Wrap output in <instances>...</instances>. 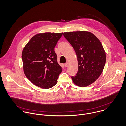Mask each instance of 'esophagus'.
<instances>
[{"label":"esophagus","instance_id":"esophagus-1","mask_svg":"<svg viewBox=\"0 0 126 126\" xmlns=\"http://www.w3.org/2000/svg\"><path fill=\"white\" fill-rule=\"evenodd\" d=\"M67 65H68V63H64V66L65 67H67Z\"/></svg>","mask_w":126,"mask_h":126}]
</instances>
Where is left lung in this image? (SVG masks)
<instances>
[{
    "label": "left lung",
    "instance_id": "left-lung-1",
    "mask_svg": "<svg viewBox=\"0 0 126 126\" xmlns=\"http://www.w3.org/2000/svg\"><path fill=\"white\" fill-rule=\"evenodd\" d=\"M74 48L78 61V71L71 79L80 87L93 83L102 73L106 63V54L101 43L90 32L81 31L63 33Z\"/></svg>",
    "mask_w": 126,
    "mask_h": 126
}]
</instances>
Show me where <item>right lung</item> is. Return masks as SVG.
Wrapping results in <instances>:
<instances>
[{
  "label": "right lung",
  "instance_id": "right-lung-1",
  "mask_svg": "<svg viewBox=\"0 0 126 126\" xmlns=\"http://www.w3.org/2000/svg\"><path fill=\"white\" fill-rule=\"evenodd\" d=\"M63 35L45 33L32 37L24 47L22 59L24 73L34 85L44 89L55 86L62 68L55 47Z\"/></svg>",
  "mask_w": 126,
  "mask_h": 126
}]
</instances>
